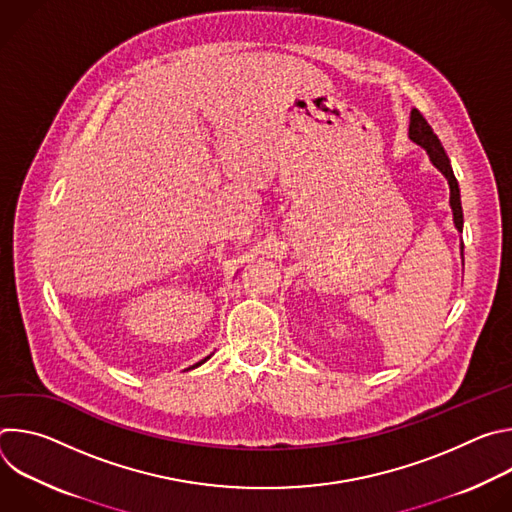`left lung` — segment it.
<instances>
[{
  "instance_id": "1",
  "label": "left lung",
  "mask_w": 512,
  "mask_h": 512,
  "mask_svg": "<svg viewBox=\"0 0 512 512\" xmlns=\"http://www.w3.org/2000/svg\"><path fill=\"white\" fill-rule=\"evenodd\" d=\"M409 139L419 145V148L425 150L427 158H429V164L440 172L448 186H450V210H452V221H454V227L458 231V235L462 233L464 229V214H462V202H460V188H458V180L454 176V170H452V164H450V158L446 156L444 148L440 139H437V135L433 133V129L429 127V123L423 119V115L413 109L411 115H409ZM460 249H464V243H460Z\"/></svg>"
}]
</instances>
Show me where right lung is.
<instances>
[{
	"instance_id": "add662e5",
	"label": "right lung",
	"mask_w": 512,
	"mask_h": 512,
	"mask_svg": "<svg viewBox=\"0 0 512 512\" xmlns=\"http://www.w3.org/2000/svg\"><path fill=\"white\" fill-rule=\"evenodd\" d=\"M208 358H210V356H206V358H204V360H200V362H196V364H194V367H200V364H202V362H206V360H208Z\"/></svg>"
}]
</instances>
